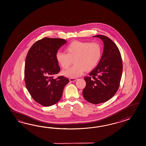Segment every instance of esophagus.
Wrapping results in <instances>:
<instances>
[{
  "instance_id": "esophagus-1",
  "label": "esophagus",
  "mask_w": 146,
  "mask_h": 146,
  "mask_svg": "<svg viewBox=\"0 0 146 146\" xmlns=\"http://www.w3.org/2000/svg\"><path fill=\"white\" fill-rule=\"evenodd\" d=\"M77 80V78H70L69 79V81H72V82H74V81H76Z\"/></svg>"
}]
</instances>
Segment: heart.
<instances>
[{"mask_svg":"<svg viewBox=\"0 0 146 146\" xmlns=\"http://www.w3.org/2000/svg\"><path fill=\"white\" fill-rule=\"evenodd\" d=\"M66 51L67 53L57 52L56 60L64 69L68 68L74 60V65L64 71L62 74L75 78L80 76L84 71L89 72L96 67L102 56V47L98 42L74 40L67 46Z\"/></svg>","mask_w":146,"mask_h":146,"instance_id":"1","label":"heart"}]
</instances>
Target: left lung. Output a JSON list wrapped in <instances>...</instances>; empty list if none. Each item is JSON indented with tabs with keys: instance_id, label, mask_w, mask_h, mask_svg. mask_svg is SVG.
Segmentation results:
<instances>
[{
	"instance_id": "8db88e82",
	"label": "left lung",
	"mask_w": 146,
	"mask_h": 146,
	"mask_svg": "<svg viewBox=\"0 0 146 146\" xmlns=\"http://www.w3.org/2000/svg\"><path fill=\"white\" fill-rule=\"evenodd\" d=\"M104 42V50L99 64L84 78L86 86L82 91L84 98L95 104L111 99L117 91L121 80L123 62L119 50L112 40L97 35Z\"/></svg>"
}]
</instances>
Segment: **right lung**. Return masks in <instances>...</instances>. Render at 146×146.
<instances>
[{"mask_svg": "<svg viewBox=\"0 0 146 146\" xmlns=\"http://www.w3.org/2000/svg\"><path fill=\"white\" fill-rule=\"evenodd\" d=\"M67 40L58 38L44 37L33 44L25 59V86L35 102L50 106L59 101L64 88L69 82L63 76L53 77L60 70L56 54Z\"/></svg>", "mask_w": 146, "mask_h": 146, "instance_id": "add662e5", "label": "right lung"}]
</instances>
